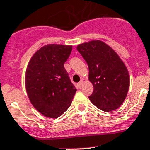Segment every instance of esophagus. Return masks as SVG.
I'll list each match as a JSON object with an SVG mask.
<instances>
[{"label": "esophagus", "instance_id": "1", "mask_svg": "<svg viewBox=\"0 0 150 150\" xmlns=\"http://www.w3.org/2000/svg\"><path fill=\"white\" fill-rule=\"evenodd\" d=\"M83 84H84V81L81 80L80 82L77 84V88H81V87H82Z\"/></svg>", "mask_w": 150, "mask_h": 150}]
</instances>
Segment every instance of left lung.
Instances as JSON below:
<instances>
[{
  "label": "left lung",
  "mask_w": 150,
  "mask_h": 150,
  "mask_svg": "<svg viewBox=\"0 0 150 150\" xmlns=\"http://www.w3.org/2000/svg\"><path fill=\"white\" fill-rule=\"evenodd\" d=\"M77 50L87 62L88 79L93 86L91 102L104 112L118 109L130 85L127 69L111 47L100 40L80 44Z\"/></svg>",
  "instance_id": "left-lung-1"
}]
</instances>
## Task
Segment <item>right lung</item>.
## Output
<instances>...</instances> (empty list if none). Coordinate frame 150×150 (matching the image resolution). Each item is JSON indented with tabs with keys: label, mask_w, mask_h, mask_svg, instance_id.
Segmentation results:
<instances>
[{
	"label": "right lung",
	"mask_w": 150,
	"mask_h": 150,
	"mask_svg": "<svg viewBox=\"0 0 150 150\" xmlns=\"http://www.w3.org/2000/svg\"><path fill=\"white\" fill-rule=\"evenodd\" d=\"M71 50V45L47 44L28 62L25 77L27 94L32 106L44 116H60L75 96L77 90L64 68Z\"/></svg>",
	"instance_id": "1"
}]
</instances>
